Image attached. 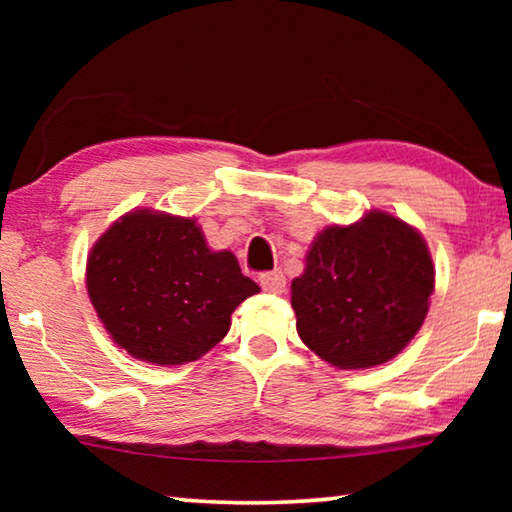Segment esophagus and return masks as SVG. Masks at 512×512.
I'll list each match as a JSON object with an SVG mask.
<instances>
[{"instance_id": "obj_1", "label": "esophagus", "mask_w": 512, "mask_h": 512, "mask_svg": "<svg viewBox=\"0 0 512 512\" xmlns=\"http://www.w3.org/2000/svg\"><path fill=\"white\" fill-rule=\"evenodd\" d=\"M259 284H262V289L268 293H282L284 287H287V277H284L282 271H271L259 275Z\"/></svg>"}]
</instances>
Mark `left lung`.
Returning <instances> with one entry per match:
<instances>
[{
  "mask_svg": "<svg viewBox=\"0 0 512 512\" xmlns=\"http://www.w3.org/2000/svg\"><path fill=\"white\" fill-rule=\"evenodd\" d=\"M433 293V262L418 230L372 210L332 225L291 282L302 343L336 368H372L397 357L418 334Z\"/></svg>",
  "mask_w": 512,
  "mask_h": 512,
  "instance_id": "obj_1",
  "label": "left lung"
}]
</instances>
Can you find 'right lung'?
I'll list each match as a JSON object with an SVG mask.
<instances>
[{"instance_id":"right-lung-1","label":"right lung","mask_w":512,"mask_h":512,"mask_svg":"<svg viewBox=\"0 0 512 512\" xmlns=\"http://www.w3.org/2000/svg\"><path fill=\"white\" fill-rule=\"evenodd\" d=\"M88 296L131 357L180 366L201 359L259 291L230 250H210L194 219L151 210L121 216L88 257Z\"/></svg>"}]
</instances>
